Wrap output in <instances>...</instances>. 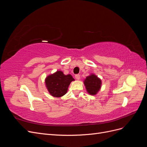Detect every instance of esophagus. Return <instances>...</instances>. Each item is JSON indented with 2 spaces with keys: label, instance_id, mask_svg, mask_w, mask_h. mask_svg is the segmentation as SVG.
Segmentation results:
<instances>
[{
  "label": "esophagus",
  "instance_id": "esophagus-1",
  "mask_svg": "<svg viewBox=\"0 0 147 147\" xmlns=\"http://www.w3.org/2000/svg\"><path fill=\"white\" fill-rule=\"evenodd\" d=\"M75 79H77V80H80V75L79 74L75 75Z\"/></svg>",
  "mask_w": 147,
  "mask_h": 147
}]
</instances>
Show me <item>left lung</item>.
<instances>
[{"mask_svg":"<svg viewBox=\"0 0 147 147\" xmlns=\"http://www.w3.org/2000/svg\"><path fill=\"white\" fill-rule=\"evenodd\" d=\"M86 90L91 95H95L100 90L101 80L95 75H91L86 78L84 81Z\"/></svg>","mask_w":147,"mask_h":147,"instance_id":"8db88e82","label":"left lung"}]
</instances>
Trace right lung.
Returning <instances> with one entry per match:
<instances>
[{
    "label": "right lung",
    "instance_id": "right-lung-1",
    "mask_svg": "<svg viewBox=\"0 0 147 147\" xmlns=\"http://www.w3.org/2000/svg\"><path fill=\"white\" fill-rule=\"evenodd\" d=\"M74 80L71 75H64L61 71L49 75L45 80L46 86L50 94L60 97L66 94L71 82Z\"/></svg>",
    "mask_w": 147,
    "mask_h": 147
}]
</instances>
